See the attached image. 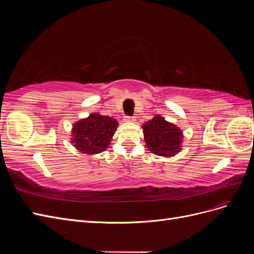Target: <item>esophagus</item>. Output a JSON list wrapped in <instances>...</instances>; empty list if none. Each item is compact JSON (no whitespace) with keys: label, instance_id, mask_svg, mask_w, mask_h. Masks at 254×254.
<instances>
[{"label":"esophagus","instance_id":"34e87169","mask_svg":"<svg viewBox=\"0 0 254 254\" xmlns=\"http://www.w3.org/2000/svg\"><path fill=\"white\" fill-rule=\"evenodd\" d=\"M134 117H128V115H127V117H125L124 118V121L125 122H127V123H129V122H134Z\"/></svg>","mask_w":254,"mask_h":254}]
</instances>
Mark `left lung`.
<instances>
[{
    "mask_svg": "<svg viewBox=\"0 0 254 254\" xmlns=\"http://www.w3.org/2000/svg\"><path fill=\"white\" fill-rule=\"evenodd\" d=\"M146 146L157 156L172 157L181 149L182 131L164 118L157 115L142 126Z\"/></svg>",
    "mask_w": 254,
    "mask_h": 254,
    "instance_id": "obj_1",
    "label": "left lung"
}]
</instances>
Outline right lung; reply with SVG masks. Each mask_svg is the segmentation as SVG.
Returning a JSON list of instances; mask_svg holds the SVG:
<instances>
[{"instance_id": "add662e5", "label": "right lung", "mask_w": 254, "mask_h": 254, "mask_svg": "<svg viewBox=\"0 0 254 254\" xmlns=\"http://www.w3.org/2000/svg\"><path fill=\"white\" fill-rule=\"evenodd\" d=\"M118 125L115 119L92 113L73 125L72 143L83 153H99L108 147Z\"/></svg>"}]
</instances>
